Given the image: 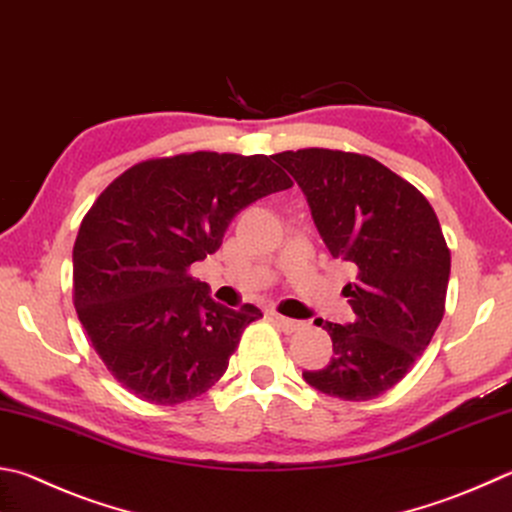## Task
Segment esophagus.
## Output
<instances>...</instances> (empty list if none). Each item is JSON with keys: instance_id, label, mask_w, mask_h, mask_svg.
<instances>
[{"instance_id": "34e87169", "label": "esophagus", "mask_w": 512, "mask_h": 512, "mask_svg": "<svg viewBox=\"0 0 512 512\" xmlns=\"http://www.w3.org/2000/svg\"><path fill=\"white\" fill-rule=\"evenodd\" d=\"M273 322H275L277 327H280L284 333H295V331H300V329L304 327V322L284 318V315H280V313H273Z\"/></svg>"}]
</instances>
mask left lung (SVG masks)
<instances>
[{
  "mask_svg": "<svg viewBox=\"0 0 512 512\" xmlns=\"http://www.w3.org/2000/svg\"><path fill=\"white\" fill-rule=\"evenodd\" d=\"M273 159L302 188L329 253L358 268L342 291L356 318L320 320L333 356L302 376L322 394L369 401L412 369L441 324L450 250L439 219L412 183L369 156L311 147Z\"/></svg>",
  "mask_w": 512,
  "mask_h": 512,
  "instance_id": "1",
  "label": "left lung"
}]
</instances>
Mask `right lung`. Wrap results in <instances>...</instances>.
<instances>
[{"mask_svg": "<svg viewBox=\"0 0 512 512\" xmlns=\"http://www.w3.org/2000/svg\"><path fill=\"white\" fill-rule=\"evenodd\" d=\"M293 181L273 156L194 152L129 167L82 219L73 304L120 385L176 405L217 383L262 311L215 302L190 266L219 250L237 212Z\"/></svg>", "mask_w": 512, "mask_h": 512, "instance_id": "obj_1", "label": "right lung"}]
</instances>
